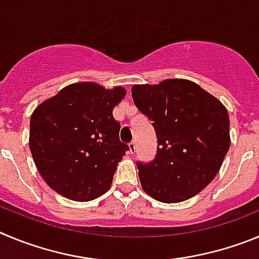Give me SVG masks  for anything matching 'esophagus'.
Wrapping results in <instances>:
<instances>
[{
  "instance_id": "esophagus-1",
  "label": "esophagus",
  "mask_w": 259,
  "mask_h": 259,
  "mask_svg": "<svg viewBox=\"0 0 259 259\" xmlns=\"http://www.w3.org/2000/svg\"><path fill=\"white\" fill-rule=\"evenodd\" d=\"M129 150L132 155H134V153L137 152V143H135V142H132V143L129 144Z\"/></svg>"
}]
</instances>
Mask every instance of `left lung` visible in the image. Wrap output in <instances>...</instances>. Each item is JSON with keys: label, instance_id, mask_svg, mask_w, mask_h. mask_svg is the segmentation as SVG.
I'll list each match as a JSON object with an SVG mask.
<instances>
[{"label": "left lung", "instance_id": "left-lung-1", "mask_svg": "<svg viewBox=\"0 0 259 259\" xmlns=\"http://www.w3.org/2000/svg\"><path fill=\"white\" fill-rule=\"evenodd\" d=\"M132 97L153 121L158 143L152 162H138L144 192L166 204L197 195L220 171L231 144L227 108L185 78L134 85Z\"/></svg>", "mask_w": 259, "mask_h": 259}]
</instances>
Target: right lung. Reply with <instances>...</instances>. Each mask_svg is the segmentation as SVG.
I'll return each instance as SVG.
<instances>
[{
  "mask_svg": "<svg viewBox=\"0 0 259 259\" xmlns=\"http://www.w3.org/2000/svg\"><path fill=\"white\" fill-rule=\"evenodd\" d=\"M126 95L93 81L63 88L34 108L29 150L46 185L73 201H90L112 185L129 147L118 138L112 111Z\"/></svg>",
  "mask_w": 259,
  "mask_h": 259,
  "instance_id": "obj_1",
  "label": "right lung"
}]
</instances>
